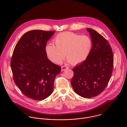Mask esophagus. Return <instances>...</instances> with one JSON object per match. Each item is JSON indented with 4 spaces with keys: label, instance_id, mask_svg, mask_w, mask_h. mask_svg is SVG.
I'll return each mask as SVG.
<instances>
[{
    "label": "esophagus",
    "instance_id": "34e87169",
    "mask_svg": "<svg viewBox=\"0 0 127 127\" xmlns=\"http://www.w3.org/2000/svg\"><path fill=\"white\" fill-rule=\"evenodd\" d=\"M68 66H63L61 67V71H64V70H66V69H68Z\"/></svg>",
    "mask_w": 127,
    "mask_h": 127
}]
</instances>
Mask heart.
Returning a JSON list of instances; mask_svg holds the SVG:
<instances>
[{
    "mask_svg": "<svg viewBox=\"0 0 127 127\" xmlns=\"http://www.w3.org/2000/svg\"><path fill=\"white\" fill-rule=\"evenodd\" d=\"M54 42L56 46L48 44L45 52L48 59L58 64L62 62L65 54L72 65L82 63L87 59L93 48V41L88 36L69 32L58 34Z\"/></svg>",
    "mask_w": 127,
    "mask_h": 127,
    "instance_id": "1",
    "label": "heart"
}]
</instances>
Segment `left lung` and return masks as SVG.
Listing matches in <instances>:
<instances>
[{"instance_id":"8db88e82","label":"left lung","mask_w":127,"mask_h":127,"mask_svg":"<svg viewBox=\"0 0 127 127\" xmlns=\"http://www.w3.org/2000/svg\"><path fill=\"white\" fill-rule=\"evenodd\" d=\"M93 41L89 56L73 68L71 85L81 97L92 98L101 94L106 87L113 72L114 56L108 41L92 29L87 28Z\"/></svg>"}]
</instances>
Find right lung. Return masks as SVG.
Returning <instances> with one entry per match:
<instances>
[{"mask_svg":"<svg viewBox=\"0 0 127 127\" xmlns=\"http://www.w3.org/2000/svg\"><path fill=\"white\" fill-rule=\"evenodd\" d=\"M55 31L32 30L25 33L14 49L10 65L14 81L22 93L35 100L51 95L61 67L49 60L45 52L47 41Z\"/></svg>","mask_w":127,"mask_h":127,"instance_id":"1","label":"right lung"}]
</instances>
